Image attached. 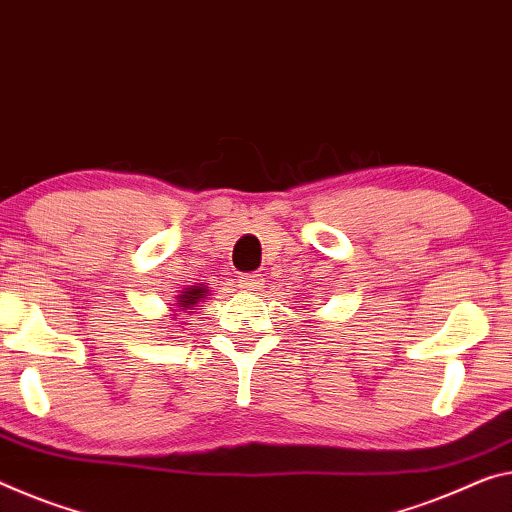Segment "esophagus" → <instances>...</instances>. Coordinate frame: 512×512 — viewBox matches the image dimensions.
Listing matches in <instances>:
<instances>
[{"instance_id":"1","label":"esophagus","mask_w":512,"mask_h":512,"mask_svg":"<svg viewBox=\"0 0 512 512\" xmlns=\"http://www.w3.org/2000/svg\"><path fill=\"white\" fill-rule=\"evenodd\" d=\"M238 286L245 290V293H258L263 288V279L258 274H249V277H240Z\"/></svg>"}]
</instances>
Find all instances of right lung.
<instances>
[{
  "instance_id": "obj_1",
  "label": "right lung",
  "mask_w": 512,
  "mask_h": 512,
  "mask_svg": "<svg viewBox=\"0 0 512 512\" xmlns=\"http://www.w3.org/2000/svg\"><path fill=\"white\" fill-rule=\"evenodd\" d=\"M208 295H210V290H208V286L206 283H194V286H187V288H183V290H178V295L174 297V304L169 306L171 311V316H178L176 311H183V313H192V309L199 302H203V300H208Z\"/></svg>"
}]
</instances>
